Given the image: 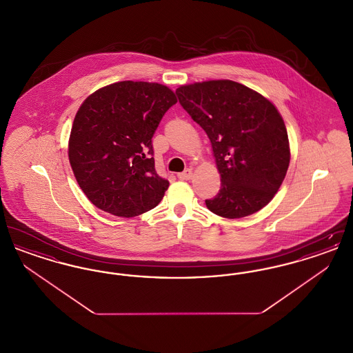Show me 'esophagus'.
<instances>
[{
  "label": "esophagus",
  "mask_w": 353,
  "mask_h": 353,
  "mask_svg": "<svg viewBox=\"0 0 353 353\" xmlns=\"http://www.w3.org/2000/svg\"><path fill=\"white\" fill-rule=\"evenodd\" d=\"M177 177H179L180 180H190V179L193 177V172H192V169H185L184 172H181V173L177 174Z\"/></svg>",
  "instance_id": "obj_1"
}]
</instances>
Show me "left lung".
Listing matches in <instances>:
<instances>
[{"label": "left lung", "instance_id": "1", "mask_svg": "<svg viewBox=\"0 0 353 353\" xmlns=\"http://www.w3.org/2000/svg\"><path fill=\"white\" fill-rule=\"evenodd\" d=\"M179 101L210 139L221 189L205 200L210 212L242 219L266 206L285 180L290 144L276 107L233 81H208L176 90Z\"/></svg>", "mask_w": 353, "mask_h": 353}]
</instances>
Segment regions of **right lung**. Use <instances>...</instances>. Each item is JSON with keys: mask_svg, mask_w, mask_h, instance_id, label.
I'll list each match as a JSON object with an SVG mask.
<instances>
[{"mask_svg": "<svg viewBox=\"0 0 353 353\" xmlns=\"http://www.w3.org/2000/svg\"><path fill=\"white\" fill-rule=\"evenodd\" d=\"M177 103L164 84L124 81L91 94L79 107L68 160L87 199L118 217H134L163 200L168 180L154 169L152 137Z\"/></svg>", "mask_w": 353, "mask_h": 353, "instance_id": "add662e5", "label": "right lung"}]
</instances>
